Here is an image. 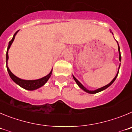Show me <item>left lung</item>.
Listing matches in <instances>:
<instances>
[{"label": "left lung", "mask_w": 132, "mask_h": 132, "mask_svg": "<svg viewBox=\"0 0 132 132\" xmlns=\"http://www.w3.org/2000/svg\"><path fill=\"white\" fill-rule=\"evenodd\" d=\"M110 32H111V31H110ZM117 43H118V42H117ZM118 52H119V60H120V61L121 62V54H120V47H119V45H118ZM120 64L119 68H120ZM118 72H119V69H118V72H117V73H116V76L114 77V79H112V80L111 81H110V82L109 83V84H107V85H105V86L103 87H101V88H98V89H97L94 90V91H91V90H89V89H87L85 88V87H84V85H82V84H81V83L79 82V81H78V79H76V78H75V77L73 76V79H74L75 81H76V84H78V86H79V87H80V88L81 89H83V90H84V91H85V92L88 93H90V94H95V93H98V92H100V91H103V90L106 89V88H108V87H109L110 86V85H112V84H113L114 81H115V79H116V78H117V76H118Z\"/></svg>", "instance_id": "8db88e82"}]
</instances>
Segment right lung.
<instances>
[{"label":"right lung","instance_id":"obj_1","mask_svg":"<svg viewBox=\"0 0 132 132\" xmlns=\"http://www.w3.org/2000/svg\"><path fill=\"white\" fill-rule=\"evenodd\" d=\"M18 31H16L15 34H14L13 38L12 39L11 41L9 42L8 46V48H7L6 51V68L7 70H8V73H9V76L11 78V79L14 81V82L16 83V84H18V85H20L21 87L25 89L29 90V91H33V90H35L41 87H42L43 85H44L45 84L47 83V81H48V79H49V78L51 76L52 74V71H53V69L51 70V72L48 73V75H47L46 76L43 77L42 78H40V79H35V80H25V79H20V78H18L17 76H16L14 73H12L11 71L10 70L9 68L8 67V65H7V62L8 60V50L10 48V46H11L12 43L14 41V39H15V36L17 34Z\"/></svg>","mask_w":132,"mask_h":132}]
</instances>
